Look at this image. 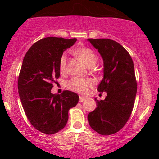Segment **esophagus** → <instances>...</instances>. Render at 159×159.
I'll list each match as a JSON object with an SVG mask.
<instances>
[{"label": "esophagus", "mask_w": 159, "mask_h": 159, "mask_svg": "<svg viewBox=\"0 0 159 159\" xmlns=\"http://www.w3.org/2000/svg\"><path fill=\"white\" fill-rule=\"evenodd\" d=\"M84 100H85V98L82 97V96H80L79 97V102H83Z\"/></svg>", "instance_id": "1"}]
</instances>
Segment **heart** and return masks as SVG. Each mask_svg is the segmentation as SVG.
<instances>
[{"mask_svg":"<svg viewBox=\"0 0 159 159\" xmlns=\"http://www.w3.org/2000/svg\"><path fill=\"white\" fill-rule=\"evenodd\" d=\"M75 55L79 57L88 67H92L98 61V55L96 53L88 47H80L75 51ZM67 55L63 54L59 61V69L60 71L64 73L66 70ZM94 82L90 78H74L70 79L68 83V87L70 90L80 94H86L89 89L92 87Z\"/></svg>","mask_w":159,"mask_h":159,"instance_id":"b5f03b06","label":"heart"}]
</instances>
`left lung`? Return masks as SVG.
Returning <instances> with one entry per match:
<instances>
[{"label": "left lung", "instance_id": "8db88e82", "mask_svg": "<svg viewBox=\"0 0 159 159\" xmlns=\"http://www.w3.org/2000/svg\"><path fill=\"white\" fill-rule=\"evenodd\" d=\"M88 41L103 58L104 78L97 90L107 93L105 100L95 98L97 108L89 114L88 120L96 132L110 135L124 127L132 112L137 93L134 64L125 48L113 40Z\"/></svg>", "mask_w": 159, "mask_h": 159}]
</instances>
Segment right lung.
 Wrapping results in <instances>:
<instances>
[{
	"label": "right lung",
	"instance_id": "obj_1",
	"mask_svg": "<svg viewBox=\"0 0 159 159\" xmlns=\"http://www.w3.org/2000/svg\"><path fill=\"white\" fill-rule=\"evenodd\" d=\"M76 38L48 37L39 40L27 51L20 68L17 88L27 118L38 131L46 134L58 132L66 125L68 111L79 97L65 90L53 94V83L60 76L59 61Z\"/></svg>",
	"mask_w": 159,
	"mask_h": 159
}]
</instances>
